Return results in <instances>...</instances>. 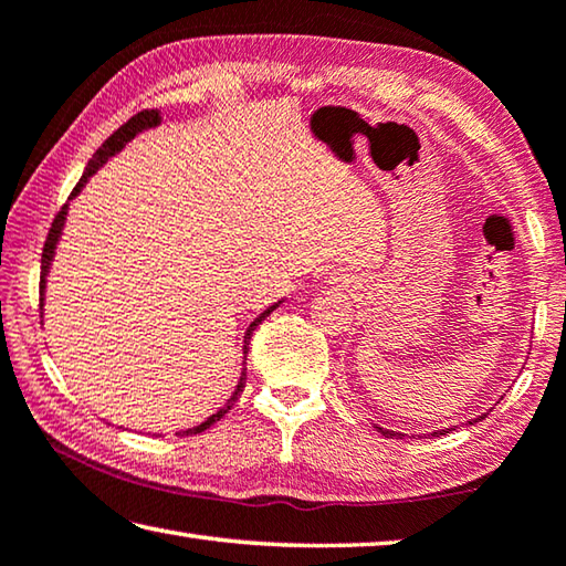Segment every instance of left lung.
I'll use <instances>...</instances> for the list:
<instances>
[{
  "instance_id": "obj_1",
  "label": "left lung",
  "mask_w": 566,
  "mask_h": 566,
  "mask_svg": "<svg viewBox=\"0 0 566 566\" xmlns=\"http://www.w3.org/2000/svg\"><path fill=\"white\" fill-rule=\"evenodd\" d=\"M479 419H485V415H481V417H475V419H471V422L469 424H475V422H479ZM375 429H378L380 431V434L382 437H397V439H402V437H407V434H400V431H392V429H385V427H375ZM449 431L451 429H439V431H434V434H431V437H441V434H449Z\"/></svg>"
}]
</instances>
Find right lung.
Returning <instances> with one entry per match:
<instances>
[{"mask_svg":"<svg viewBox=\"0 0 566 566\" xmlns=\"http://www.w3.org/2000/svg\"><path fill=\"white\" fill-rule=\"evenodd\" d=\"M161 122V117H159V113L157 109H142V113H137L135 117H129L125 125H122L119 129H115L113 135H109L105 142H103V147H99L95 154H93V159L87 161V166H85V174L81 176V181H77V186L73 188V193H71V198L73 196H77L81 193V188L85 186V181L91 179V176L99 169V166H103L109 157H115V154L125 147V144L129 142V139H135L142 129H149V127H157ZM65 213H69V203H65L61 210H59V216L53 218V223H51V230H49V235H46V245H43V254H41V286H39V294H41V308H43V290H46V274H49V268H51V262H53V252H55V242H59V238H61V230H63V223H65ZM282 302H276V304H272L270 308H264V312L252 321L250 324V328L245 331V346H242V353H248V346H250V336H252V331L258 328L264 318H268L276 306H280ZM248 368H245V363H242V373H240V382H238V387H235V392L230 395V400L218 409L216 415H210L206 422H201L198 427H193V429H186V431H179L181 437H188V434H201L203 429H208L210 424H216L220 417H226L228 415V409L235 405V400L240 397V392H242V387H245V380H248V373H245Z\"/></svg>","mask_w":566,"mask_h":566,"instance_id":"obj_1","label":"right lung"}]
</instances>
